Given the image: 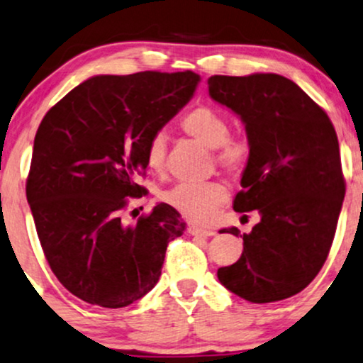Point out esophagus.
Instances as JSON below:
<instances>
[{"label": "esophagus", "instance_id": "obj_1", "mask_svg": "<svg viewBox=\"0 0 363 363\" xmlns=\"http://www.w3.org/2000/svg\"><path fill=\"white\" fill-rule=\"evenodd\" d=\"M189 232L191 235H196V237H210L216 234L212 229H203V227H199V225H190Z\"/></svg>", "mask_w": 363, "mask_h": 363}]
</instances>
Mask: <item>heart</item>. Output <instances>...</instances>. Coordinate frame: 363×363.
<instances>
[{"label": "heart", "mask_w": 363, "mask_h": 363, "mask_svg": "<svg viewBox=\"0 0 363 363\" xmlns=\"http://www.w3.org/2000/svg\"><path fill=\"white\" fill-rule=\"evenodd\" d=\"M180 126L189 136L207 147H213L216 160L232 174L240 173L250 158V141L242 134H229V123L218 111L199 106L183 116ZM146 163L151 172L161 173L167 167V136L155 133L146 146ZM163 199L178 212L195 222H208L229 199L220 182L178 183Z\"/></svg>", "instance_id": "1"}]
</instances>
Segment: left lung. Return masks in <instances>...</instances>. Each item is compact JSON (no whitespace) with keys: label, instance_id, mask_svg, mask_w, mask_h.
<instances>
[{"label":"left lung","instance_id":"left-lung-1","mask_svg":"<svg viewBox=\"0 0 363 363\" xmlns=\"http://www.w3.org/2000/svg\"><path fill=\"white\" fill-rule=\"evenodd\" d=\"M208 92L242 119L250 158L235 212L257 210L244 250L218 281L250 303L291 298L328 257L345 196L338 138L328 116L293 80L277 74L212 75Z\"/></svg>","mask_w":363,"mask_h":363}]
</instances>
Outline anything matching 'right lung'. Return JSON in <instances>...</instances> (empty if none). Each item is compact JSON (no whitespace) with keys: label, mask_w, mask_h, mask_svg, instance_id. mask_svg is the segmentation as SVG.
Segmentation results:
<instances>
[{"label":"right lung","mask_w":363,"mask_h":363,"mask_svg":"<svg viewBox=\"0 0 363 363\" xmlns=\"http://www.w3.org/2000/svg\"><path fill=\"white\" fill-rule=\"evenodd\" d=\"M186 72L97 75L45 114L35 134L26 200L45 259L74 296L124 308L155 288L180 213L160 203L134 225L123 218L147 168L146 146L194 96Z\"/></svg>","instance_id":"add662e5"}]
</instances>
